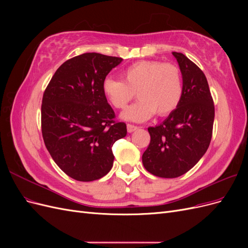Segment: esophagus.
Returning a JSON list of instances; mask_svg holds the SVG:
<instances>
[{"mask_svg":"<svg viewBox=\"0 0 248 248\" xmlns=\"http://www.w3.org/2000/svg\"><path fill=\"white\" fill-rule=\"evenodd\" d=\"M139 128L138 126H136V125H132V124H127V130H128V132H133V131H136L137 129Z\"/></svg>","mask_w":248,"mask_h":248,"instance_id":"esophagus-1","label":"esophagus"}]
</instances>
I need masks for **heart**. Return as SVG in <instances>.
Here are the masks:
<instances>
[{"label":"heart","mask_w":248,"mask_h":248,"mask_svg":"<svg viewBox=\"0 0 248 248\" xmlns=\"http://www.w3.org/2000/svg\"><path fill=\"white\" fill-rule=\"evenodd\" d=\"M122 79L107 78L102 92L115 108L122 109L137 95L139 100L127 108L126 121L144 122L155 112L170 115L179 106L183 94V79L175 64L161 61H140L125 68Z\"/></svg>","instance_id":"obj_1"}]
</instances>
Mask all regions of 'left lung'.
Returning a JSON list of instances; mask_svg holds the SVG:
<instances>
[{
  "mask_svg": "<svg viewBox=\"0 0 248 248\" xmlns=\"http://www.w3.org/2000/svg\"><path fill=\"white\" fill-rule=\"evenodd\" d=\"M172 55L182 73V99L161 124L149 127L151 140L141 157L160 178L182 176L199 162L211 141L215 112L204 72L181 52Z\"/></svg>",
  "mask_w": 248,
  "mask_h": 248,
  "instance_id": "8db88e82",
  "label": "left lung"
}]
</instances>
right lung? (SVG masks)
<instances>
[{
	"label": "right lung",
	"mask_w": 248,
	"mask_h": 248,
	"mask_svg": "<svg viewBox=\"0 0 248 248\" xmlns=\"http://www.w3.org/2000/svg\"><path fill=\"white\" fill-rule=\"evenodd\" d=\"M122 60L97 52L67 60L44 91V144L57 166L78 181L106 176L115 158L112 145L127 134L126 124L115 121L102 92L103 80Z\"/></svg>",
	"instance_id": "right-lung-1"
}]
</instances>
